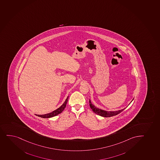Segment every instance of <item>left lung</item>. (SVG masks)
Listing matches in <instances>:
<instances>
[{
  "instance_id": "1",
  "label": "left lung",
  "mask_w": 160,
  "mask_h": 160,
  "mask_svg": "<svg viewBox=\"0 0 160 160\" xmlns=\"http://www.w3.org/2000/svg\"><path fill=\"white\" fill-rule=\"evenodd\" d=\"M89 105H90V108H92V111L94 113L97 114L98 115H100L101 117H106V118L113 117V116L118 115V114L121 113V112L123 111L126 108H124L123 109L118 110V111H106L101 110V109H99L98 108L95 107L92 104L90 99H89Z\"/></svg>"
}]
</instances>
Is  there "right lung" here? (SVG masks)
Here are the masks:
<instances>
[{"mask_svg": "<svg viewBox=\"0 0 160 160\" xmlns=\"http://www.w3.org/2000/svg\"><path fill=\"white\" fill-rule=\"evenodd\" d=\"M68 96L66 100L65 101V102L63 103V104L61 106H60L59 108H58V109L55 110L54 111H52L51 113H47L46 114H43V115H38V114H36V115L38 116L39 117H41L42 118H50L52 117H55L59 114L60 113H62L63 111V110H64L65 108L66 107L67 105V102L68 101Z\"/></svg>", "mask_w": 160, "mask_h": 160, "instance_id": "1", "label": "right lung"}]
</instances>
